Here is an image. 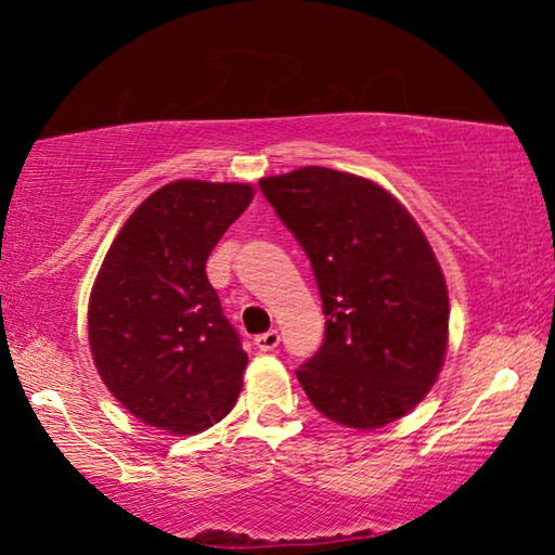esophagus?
<instances>
[{
    "label": "esophagus",
    "mask_w": 555,
    "mask_h": 555,
    "mask_svg": "<svg viewBox=\"0 0 555 555\" xmlns=\"http://www.w3.org/2000/svg\"><path fill=\"white\" fill-rule=\"evenodd\" d=\"M279 343H281V335H279V331H269V333H261V335H257V337H255V345L259 347L261 352H271V350H276Z\"/></svg>",
    "instance_id": "esophagus-1"
}]
</instances>
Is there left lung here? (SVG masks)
<instances>
[{
    "label": "left lung",
    "mask_w": 555,
    "mask_h": 555,
    "mask_svg": "<svg viewBox=\"0 0 555 555\" xmlns=\"http://www.w3.org/2000/svg\"><path fill=\"white\" fill-rule=\"evenodd\" d=\"M261 193L313 264L325 343L296 377L335 424L372 430L424 401L448 350L450 300L424 230L370 178L304 166Z\"/></svg>",
    "instance_id": "1"
}]
</instances>
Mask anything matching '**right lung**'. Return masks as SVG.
<instances>
[{"label": "right lung", "mask_w": 555, "mask_h": 555, "mask_svg": "<svg viewBox=\"0 0 555 555\" xmlns=\"http://www.w3.org/2000/svg\"><path fill=\"white\" fill-rule=\"evenodd\" d=\"M251 198L249 183H166L102 259L88 304L90 352L112 397L146 426L203 434L240 397L247 352L205 261Z\"/></svg>", "instance_id": "right-lung-1"}]
</instances>
